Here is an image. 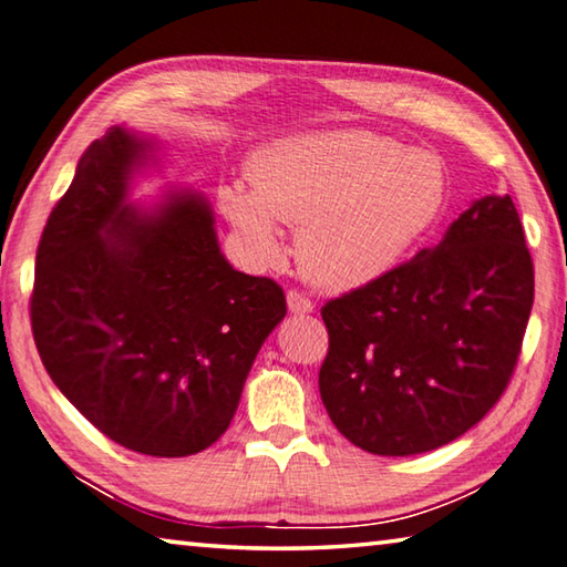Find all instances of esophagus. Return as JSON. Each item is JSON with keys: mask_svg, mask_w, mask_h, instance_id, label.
Returning <instances> with one entry per match:
<instances>
[{"mask_svg": "<svg viewBox=\"0 0 567 567\" xmlns=\"http://www.w3.org/2000/svg\"><path fill=\"white\" fill-rule=\"evenodd\" d=\"M287 307H290L292 315H307V312L315 310V305L307 300L302 292H297V290L287 292Z\"/></svg>", "mask_w": 567, "mask_h": 567, "instance_id": "1", "label": "esophagus"}]
</instances>
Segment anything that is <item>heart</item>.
Wrapping results in <instances>:
<instances>
[{
	"instance_id": "obj_1",
	"label": "heart",
	"mask_w": 567,
	"mask_h": 567,
	"mask_svg": "<svg viewBox=\"0 0 567 567\" xmlns=\"http://www.w3.org/2000/svg\"><path fill=\"white\" fill-rule=\"evenodd\" d=\"M252 190L225 185L223 215L257 265L282 255L292 225L302 275L349 292L394 270L444 213L439 156L364 128L315 131L272 143L250 163Z\"/></svg>"
}]
</instances>
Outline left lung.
<instances>
[{
  "instance_id": "left-lung-1",
  "label": "left lung",
  "mask_w": 567,
  "mask_h": 567,
  "mask_svg": "<svg viewBox=\"0 0 567 567\" xmlns=\"http://www.w3.org/2000/svg\"><path fill=\"white\" fill-rule=\"evenodd\" d=\"M533 260L511 195H486L436 248L322 307L319 394L339 434L414 456L466 434L516 369Z\"/></svg>"
}]
</instances>
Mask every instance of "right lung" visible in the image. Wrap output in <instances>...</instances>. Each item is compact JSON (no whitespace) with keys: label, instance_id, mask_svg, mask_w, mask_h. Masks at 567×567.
I'll use <instances>...</instances> for the list:
<instances>
[{"label":"right lung","instance_id":"obj_1","mask_svg":"<svg viewBox=\"0 0 567 567\" xmlns=\"http://www.w3.org/2000/svg\"><path fill=\"white\" fill-rule=\"evenodd\" d=\"M156 148L113 126L84 151L41 233L32 332L51 382L101 434L178 458L230 426L287 302L270 277L233 270L200 193L128 200Z\"/></svg>","mask_w":567,"mask_h":567}]
</instances>
